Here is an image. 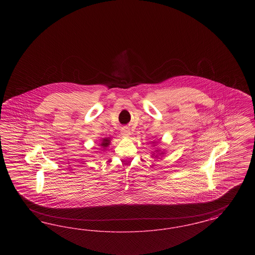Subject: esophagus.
Returning <instances> with one entry per match:
<instances>
[{"label":"esophagus","mask_w":255,"mask_h":255,"mask_svg":"<svg viewBox=\"0 0 255 255\" xmlns=\"http://www.w3.org/2000/svg\"><path fill=\"white\" fill-rule=\"evenodd\" d=\"M130 130L128 127H123L122 129V135L123 137H128L130 135Z\"/></svg>","instance_id":"34e87169"}]
</instances>
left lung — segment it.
I'll return each instance as SVG.
<instances>
[{
	"label": "left lung",
	"mask_w": 255,
	"mask_h": 255,
	"mask_svg": "<svg viewBox=\"0 0 255 255\" xmlns=\"http://www.w3.org/2000/svg\"><path fill=\"white\" fill-rule=\"evenodd\" d=\"M161 154H162V153H161Z\"/></svg>",
	"instance_id": "obj_1"
}]
</instances>
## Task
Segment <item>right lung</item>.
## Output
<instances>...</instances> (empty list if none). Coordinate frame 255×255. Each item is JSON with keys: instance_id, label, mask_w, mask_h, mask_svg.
<instances>
[{"instance_id": "right-lung-1", "label": "right lung", "mask_w": 255, "mask_h": 255, "mask_svg": "<svg viewBox=\"0 0 255 255\" xmlns=\"http://www.w3.org/2000/svg\"><path fill=\"white\" fill-rule=\"evenodd\" d=\"M110 142H111V138L110 137H106V138H103L102 139V142L100 143V146H102L104 149L106 147H108L110 145Z\"/></svg>"}]
</instances>
